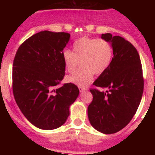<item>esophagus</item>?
I'll return each instance as SVG.
<instances>
[{"label": "esophagus", "instance_id": "34e87169", "mask_svg": "<svg viewBox=\"0 0 155 155\" xmlns=\"http://www.w3.org/2000/svg\"><path fill=\"white\" fill-rule=\"evenodd\" d=\"M80 92H84V91H87V87H79Z\"/></svg>", "mask_w": 155, "mask_h": 155}]
</instances>
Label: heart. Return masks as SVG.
I'll list each match as a JSON object with an SVG mask.
<instances>
[{
  "instance_id": "1",
  "label": "heart",
  "mask_w": 155,
  "mask_h": 155,
  "mask_svg": "<svg viewBox=\"0 0 155 155\" xmlns=\"http://www.w3.org/2000/svg\"><path fill=\"white\" fill-rule=\"evenodd\" d=\"M113 57V47L108 41L101 38L83 37L73 44V52L65 50L62 58L64 68L73 72L81 63V68L67 79L69 83L79 87L90 84L94 75H101L110 66Z\"/></svg>"
}]
</instances>
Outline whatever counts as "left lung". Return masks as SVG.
Wrapping results in <instances>:
<instances>
[{"label":"left lung","instance_id":"left-lung-1","mask_svg":"<svg viewBox=\"0 0 155 155\" xmlns=\"http://www.w3.org/2000/svg\"><path fill=\"white\" fill-rule=\"evenodd\" d=\"M113 47V57L107 70L93 84L105 92L91 89L93 96L87 108L88 119L97 131L111 134L120 131L132 120L143 93L144 80L139 54L130 42L120 36L102 34Z\"/></svg>","mask_w":155,"mask_h":155}]
</instances>
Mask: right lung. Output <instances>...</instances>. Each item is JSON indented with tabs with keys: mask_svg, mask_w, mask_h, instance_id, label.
Returning <instances> with one entry per match:
<instances>
[{
	"mask_svg": "<svg viewBox=\"0 0 155 155\" xmlns=\"http://www.w3.org/2000/svg\"><path fill=\"white\" fill-rule=\"evenodd\" d=\"M70 37L64 32L37 33L21 45L13 60L16 103L25 117L41 130L63 125L80 93L71 83L54 89L65 75L62 54Z\"/></svg>",
	"mask_w": 155,
	"mask_h": 155,
	"instance_id": "1",
	"label": "right lung"
}]
</instances>
